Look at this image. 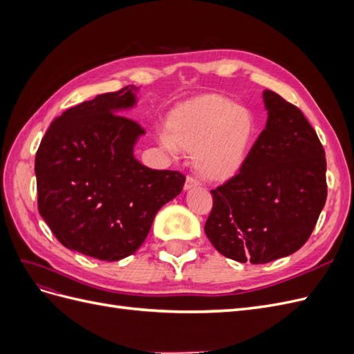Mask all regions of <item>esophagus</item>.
<instances>
[{"label": "esophagus", "mask_w": 354, "mask_h": 354, "mask_svg": "<svg viewBox=\"0 0 354 354\" xmlns=\"http://www.w3.org/2000/svg\"><path fill=\"white\" fill-rule=\"evenodd\" d=\"M201 185H199V181L195 178V177H187L186 178V183H185V190H192V189H196V187H199Z\"/></svg>", "instance_id": "obj_1"}]
</instances>
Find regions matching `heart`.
<instances>
[{
    "instance_id": "obj_1",
    "label": "heart",
    "mask_w": 354,
    "mask_h": 354,
    "mask_svg": "<svg viewBox=\"0 0 354 354\" xmlns=\"http://www.w3.org/2000/svg\"><path fill=\"white\" fill-rule=\"evenodd\" d=\"M257 131L250 109L221 94H202L169 112L160 140L171 151L192 153V165L201 178L223 183L243 169Z\"/></svg>"
}]
</instances>
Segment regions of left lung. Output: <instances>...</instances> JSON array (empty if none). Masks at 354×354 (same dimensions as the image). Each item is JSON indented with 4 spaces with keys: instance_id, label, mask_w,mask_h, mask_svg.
Masks as SVG:
<instances>
[{
    "instance_id": "1",
    "label": "left lung",
    "mask_w": 354,
    "mask_h": 354,
    "mask_svg": "<svg viewBox=\"0 0 354 354\" xmlns=\"http://www.w3.org/2000/svg\"><path fill=\"white\" fill-rule=\"evenodd\" d=\"M267 121L241 173L211 190L205 234L221 255L264 264L291 255L312 234L326 201V159L294 104L263 91Z\"/></svg>"
}]
</instances>
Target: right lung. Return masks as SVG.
I'll use <instances>...</instances> for the list:
<instances>
[{
	"mask_svg": "<svg viewBox=\"0 0 354 354\" xmlns=\"http://www.w3.org/2000/svg\"><path fill=\"white\" fill-rule=\"evenodd\" d=\"M138 87L95 95L51 122L35 156L38 209L68 250L104 261L134 254L156 212L180 195L185 176L134 156L145 130L120 116Z\"/></svg>",
	"mask_w": 354,
	"mask_h": 354,
	"instance_id": "obj_1",
	"label": "right lung"
}]
</instances>
